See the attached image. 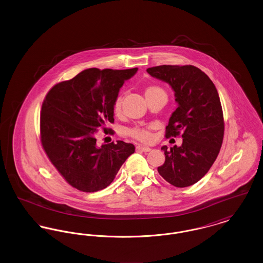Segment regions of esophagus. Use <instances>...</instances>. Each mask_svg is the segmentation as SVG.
<instances>
[{"label":"esophagus","mask_w":263,"mask_h":263,"mask_svg":"<svg viewBox=\"0 0 263 263\" xmlns=\"http://www.w3.org/2000/svg\"><path fill=\"white\" fill-rule=\"evenodd\" d=\"M136 150L142 151V152H150L151 148L146 147V146H142V145H138L137 147H136Z\"/></svg>","instance_id":"34e87169"}]
</instances>
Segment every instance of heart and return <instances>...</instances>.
<instances>
[{
    "label": "heart",
    "mask_w": 263,
    "mask_h": 263,
    "mask_svg": "<svg viewBox=\"0 0 263 263\" xmlns=\"http://www.w3.org/2000/svg\"><path fill=\"white\" fill-rule=\"evenodd\" d=\"M145 97L147 100L154 98L159 95H165L164 90L161 87L157 85H149L145 88L144 90ZM122 103H123V95H118L113 102V112L116 115H119L122 109ZM128 135L133 139H136L143 143H150L153 139L152 135V128L151 127H134L127 131Z\"/></svg>",
    "instance_id": "obj_1"
}]
</instances>
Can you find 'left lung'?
<instances>
[{
	"label": "left lung",
	"mask_w": 263,
	"mask_h": 263,
	"mask_svg": "<svg viewBox=\"0 0 263 263\" xmlns=\"http://www.w3.org/2000/svg\"><path fill=\"white\" fill-rule=\"evenodd\" d=\"M152 77L175 90L177 108L165 127V137L182 131V145L167 149L159 174L175 187H187L208 173L224 138V116L217 88L210 78L192 65H162L148 68Z\"/></svg>",
	"instance_id": "obj_1"
}]
</instances>
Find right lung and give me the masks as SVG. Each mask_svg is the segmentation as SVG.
<instances>
[{
  "instance_id": "right-lung-1",
  "label": "right lung",
  "mask_w": 263,
  "mask_h": 263,
  "mask_svg": "<svg viewBox=\"0 0 263 263\" xmlns=\"http://www.w3.org/2000/svg\"><path fill=\"white\" fill-rule=\"evenodd\" d=\"M138 68L87 69L69 81L56 84L46 95L40 112V141L48 159L65 180L83 192L107 187L133 144L117 141L99 147L100 129L114 122L113 102L126 80Z\"/></svg>"
}]
</instances>
